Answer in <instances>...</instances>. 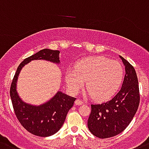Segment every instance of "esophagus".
<instances>
[{
	"label": "esophagus",
	"mask_w": 149,
	"mask_h": 149,
	"mask_svg": "<svg viewBox=\"0 0 149 149\" xmlns=\"http://www.w3.org/2000/svg\"><path fill=\"white\" fill-rule=\"evenodd\" d=\"M75 104H76L77 105H81V104H83V101H82V99H80V98H77V99L75 101Z\"/></svg>",
	"instance_id": "obj_1"
}]
</instances>
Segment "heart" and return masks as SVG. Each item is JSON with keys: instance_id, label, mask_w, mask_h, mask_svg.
Segmentation results:
<instances>
[{"instance_id": "b5f03b06", "label": "heart", "mask_w": 149, "mask_h": 149, "mask_svg": "<svg viewBox=\"0 0 149 149\" xmlns=\"http://www.w3.org/2000/svg\"><path fill=\"white\" fill-rule=\"evenodd\" d=\"M124 71L117 61L105 57H89L81 60L74 70L66 72V82L72 92H77L84 84L94 99L106 101L118 91L123 82Z\"/></svg>"}]
</instances>
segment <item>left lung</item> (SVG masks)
Returning a JSON list of instances; mask_svg holds the SVG:
<instances>
[{"label":"left lung","mask_w":149,"mask_h":149,"mask_svg":"<svg viewBox=\"0 0 149 149\" xmlns=\"http://www.w3.org/2000/svg\"><path fill=\"white\" fill-rule=\"evenodd\" d=\"M126 75L119 92L107 102L92 104L88 128L96 137L110 138L127 128L136 114L140 102L137 75L134 67L120 56Z\"/></svg>","instance_id":"8db88e82"}]
</instances>
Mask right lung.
Wrapping results in <instances>:
<instances>
[{"instance_id":"right-lung-1","label":"right lung","mask_w":149,"mask_h":149,"mask_svg":"<svg viewBox=\"0 0 149 149\" xmlns=\"http://www.w3.org/2000/svg\"><path fill=\"white\" fill-rule=\"evenodd\" d=\"M59 51L43 49L27 57L19 65L11 83L10 95L15 114L22 127L32 134L47 137L59 130L64 123L69 110L76 98L58 92L53 98L42 105L34 106L22 102L17 92V81L21 69L34 60H45L59 63Z\"/></svg>"}]
</instances>
